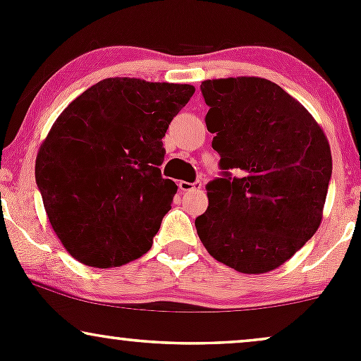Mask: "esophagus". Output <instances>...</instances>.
Masks as SVG:
<instances>
[{"instance_id":"1","label":"esophagus","mask_w":361,"mask_h":361,"mask_svg":"<svg viewBox=\"0 0 361 361\" xmlns=\"http://www.w3.org/2000/svg\"><path fill=\"white\" fill-rule=\"evenodd\" d=\"M180 190L181 192H193V190L202 188V181H195V183H188V181H180Z\"/></svg>"}]
</instances>
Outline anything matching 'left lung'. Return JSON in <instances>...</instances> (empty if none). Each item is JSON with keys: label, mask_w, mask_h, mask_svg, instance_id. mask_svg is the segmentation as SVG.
I'll list each match as a JSON object with an SVG mask.
<instances>
[{"label": "left lung", "mask_w": 361, "mask_h": 361, "mask_svg": "<svg viewBox=\"0 0 361 361\" xmlns=\"http://www.w3.org/2000/svg\"><path fill=\"white\" fill-rule=\"evenodd\" d=\"M200 90L222 176L207 185L209 207L195 219L198 238L234 270H275L322 221L333 173L329 142L295 98L263 78L207 80Z\"/></svg>", "instance_id": "1"}]
</instances>
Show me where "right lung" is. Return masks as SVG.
<instances>
[{"mask_svg": "<svg viewBox=\"0 0 361 361\" xmlns=\"http://www.w3.org/2000/svg\"><path fill=\"white\" fill-rule=\"evenodd\" d=\"M195 88L106 78L69 103L39 149L35 180L73 258L110 268L152 246L178 186L164 180L163 137Z\"/></svg>", "mask_w": 361, "mask_h": 361, "instance_id": "add662e5", "label": "right lung"}]
</instances>
